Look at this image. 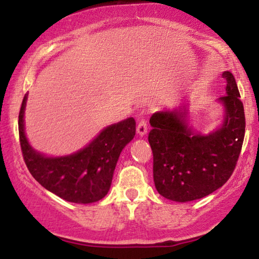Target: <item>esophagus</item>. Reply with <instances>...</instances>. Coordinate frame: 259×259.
Listing matches in <instances>:
<instances>
[{
	"mask_svg": "<svg viewBox=\"0 0 259 259\" xmlns=\"http://www.w3.org/2000/svg\"><path fill=\"white\" fill-rule=\"evenodd\" d=\"M137 132L139 134L140 137H144L145 134L147 133V122L145 119H141L139 120V122H138V126H137Z\"/></svg>",
	"mask_w": 259,
	"mask_h": 259,
	"instance_id": "1",
	"label": "esophagus"
}]
</instances>
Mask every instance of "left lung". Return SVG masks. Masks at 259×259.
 Here are the masks:
<instances>
[{"label": "left lung", "mask_w": 259, "mask_h": 259, "mask_svg": "<svg viewBox=\"0 0 259 259\" xmlns=\"http://www.w3.org/2000/svg\"><path fill=\"white\" fill-rule=\"evenodd\" d=\"M226 95L218 101L225 116L207 136L186 121L185 105L151 116L148 143L153 152L155 189L166 199L185 203L214 192L228 182L238 161L245 134V114L232 73L224 72Z\"/></svg>", "instance_id": "1"}]
</instances>
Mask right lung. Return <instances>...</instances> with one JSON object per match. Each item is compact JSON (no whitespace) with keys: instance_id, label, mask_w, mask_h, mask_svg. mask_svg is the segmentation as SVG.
Here are the masks:
<instances>
[{"instance_id":"1","label":"right lung","mask_w":259,"mask_h":259,"mask_svg":"<svg viewBox=\"0 0 259 259\" xmlns=\"http://www.w3.org/2000/svg\"><path fill=\"white\" fill-rule=\"evenodd\" d=\"M24 95L19 114L21 151L30 175L46 190L70 203L90 204L104 198L112 184L123 147L136 136V120L106 127L86 147L65 157H46L28 143L24 133Z\"/></svg>"}]
</instances>
